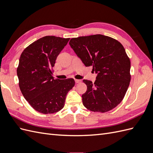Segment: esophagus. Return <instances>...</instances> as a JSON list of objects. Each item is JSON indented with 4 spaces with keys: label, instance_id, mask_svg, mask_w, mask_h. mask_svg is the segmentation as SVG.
<instances>
[{
    "label": "esophagus",
    "instance_id": "34e87169",
    "mask_svg": "<svg viewBox=\"0 0 153 153\" xmlns=\"http://www.w3.org/2000/svg\"><path fill=\"white\" fill-rule=\"evenodd\" d=\"M75 83H76V84H78V83H80V82H82L80 80H78V79H75Z\"/></svg>",
    "mask_w": 153,
    "mask_h": 153
}]
</instances>
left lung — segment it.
I'll return each instance as SVG.
<instances>
[{
  "mask_svg": "<svg viewBox=\"0 0 153 153\" xmlns=\"http://www.w3.org/2000/svg\"><path fill=\"white\" fill-rule=\"evenodd\" d=\"M85 66L97 73L94 83L84 80L82 96L85 108L104 113L121 102L131 80L129 59L122 44L110 37L96 34L71 39L69 43Z\"/></svg>",
  "mask_w": 153,
  "mask_h": 153,
  "instance_id": "1",
  "label": "left lung"
}]
</instances>
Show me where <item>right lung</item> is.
<instances>
[{"label": "right lung", "mask_w": 153, "mask_h": 153, "mask_svg": "<svg viewBox=\"0 0 153 153\" xmlns=\"http://www.w3.org/2000/svg\"><path fill=\"white\" fill-rule=\"evenodd\" d=\"M69 38L43 37L22 53L17 68L19 87L25 99L38 112L44 114L61 110L68 92L75 85L73 78L54 79L52 68Z\"/></svg>", "instance_id": "1"}]
</instances>
